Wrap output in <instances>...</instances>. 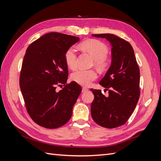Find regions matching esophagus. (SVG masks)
I'll list each match as a JSON object with an SVG mask.
<instances>
[{"mask_svg": "<svg viewBox=\"0 0 161 161\" xmlns=\"http://www.w3.org/2000/svg\"><path fill=\"white\" fill-rule=\"evenodd\" d=\"M88 90H89L88 88H86V87H83V88L82 89V92H85L87 91Z\"/></svg>", "mask_w": 161, "mask_h": 161, "instance_id": "34e87169", "label": "esophagus"}]
</instances>
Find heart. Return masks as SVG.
Here are the masks:
<instances>
[{"label":"heart","mask_w":161,"mask_h":161,"mask_svg":"<svg viewBox=\"0 0 161 161\" xmlns=\"http://www.w3.org/2000/svg\"><path fill=\"white\" fill-rule=\"evenodd\" d=\"M82 46L89 52L95 58V64L100 70H104L109 64L107 58L108 47L104 43L96 40L86 41L82 43ZM66 64L70 69L74 70L77 67V52L75 46H71L64 54ZM97 74L93 70H78L72 73L71 79L82 86H89L92 81L97 79Z\"/></svg>","instance_id":"b5f03b06"}]
</instances>
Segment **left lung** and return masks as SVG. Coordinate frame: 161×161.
I'll return each mask as SVG.
<instances>
[{
	"label": "left lung",
	"mask_w": 161,
	"mask_h": 161,
	"mask_svg": "<svg viewBox=\"0 0 161 161\" xmlns=\"http://www.w3.org/2000/svg\"><path fill=\"white\" fill-rule=\"evenodd\" d=\"M105 38L111 45V64L99 84L109 89L105 97L101 90L91 89L94 100L91 106L92 118L98 125L114 128L124 124L140 97V69L130 43L110 33L93 34Z\"/></svg>",
	"instance_id": "left-lung-1"
}]
</instances>
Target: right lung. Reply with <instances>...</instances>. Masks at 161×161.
Here are the masks:
<instances>
[{
	"label": "right lung",
	"instance_id": "right-lung-1",
	"mask_svg": "<svg viewBox=\"0 0 161 161\" xmlns=\"http://www.w3.org/2000/svg\"><path fill=\"white\" fill-rule=\"evenodd\" d=\"M79 40V37L51 32L33 42L26 50L19 85L29 115L42 127L59 128L71 118L82 89L75 81L65 85L69 71L64 54ZM60 84L65 86L57 92L56 86Z\"/></svg>",
	"mask_w": 161,
	"mask_h": 161
}]
</instances>
